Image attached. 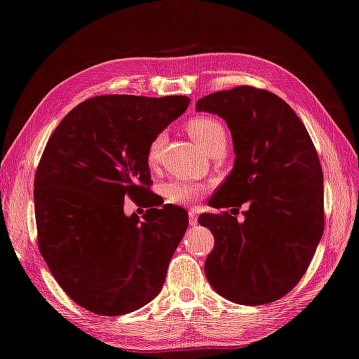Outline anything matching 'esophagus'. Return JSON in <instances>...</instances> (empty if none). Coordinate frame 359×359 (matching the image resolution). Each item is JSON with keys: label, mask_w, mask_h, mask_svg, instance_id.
<instances>
[{"label": "esophagus", "mask_w": 359, "mask_h": 359, "mask_svg": "<svg viewBox=\"0 0 359 359\" xmlns=\"http://www.w3.org/2000/svg\"><path fill=\"white\" fill-rule=\"evenodd\" d=\"M189 225H191V226L198 225V219H197V215H195L194 211H189Z\"/></svg>", "instance_id": "obj_1"}]
</instances>
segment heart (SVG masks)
Returning <instances> with one entry per match:
<instances>
[{"instance_id":"b5f03b06","label":"heart","mask_w":359,"mask_h":359,"mask_svg":"<svg viewBox=\"0 0 359 359\" xmlns=\"http://www.w3.org/2000/svg\"><path fill=\"white\" fill-rule=\"evenodd\" d=\"M186 130L197 144L206 153H211L215 148L226 145V130L222 121L211 116H194L186 121ZM165 144V134H156L147 147L145 161L147 165L154 170L159 165L162 147ZM205 187L197 182L170 181L164 187V195L168 203L173 205H191L197 200Z\"/></svg>"}]
</instances>
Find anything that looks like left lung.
Masks as SVG:
<instances>
[{
	"label": "left lung",
	"instance_id": "8db88e82",
	"mask_svg": "<svg viewBox=\"0 0 359 359\" xmlns=\"http://www.w3.org/2000/svg\"><path fill=\"white\" fill-rule=\"evenodd\" d=\"M197 111L225 118L236 153L234 168L209 200L231 212L198 217L214 236L208 281L239 305L278 300L305 275L325 226L316 147L292 107L269 90L215 92L197 101ZM242 204L248 211L238 222Z\"/></svg>",
	"mask_w": 359,
	"mask_h": 359
}]
</instances>
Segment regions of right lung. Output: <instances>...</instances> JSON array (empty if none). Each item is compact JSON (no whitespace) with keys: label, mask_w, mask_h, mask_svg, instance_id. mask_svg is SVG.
<instances>
[{"label":"right lung","mask_w":359,"mask_h":359,"mask_svg":"<svg viewBox=\"0 0 359 359\" xmlns=\"http://www.w3.org/2000/svg\"><path fill=\"white\" fill-rule=\"evenodd\" d=\"M189 101L93 97L73 107L46 142L34 178L39 250L64 292L90 313H133L164 286L187 211L167 203L139 220L126 217L123 203L151 194L147 147Z\"/></svg>","instance_id":"1"}]
</instances>
